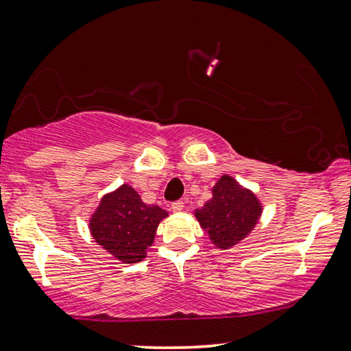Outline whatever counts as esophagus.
I'll return each instance as SVG.
<instances>
[{"mask_svg":"<svg viewBox=\"0 0 351 351\" xmlns=\"http://www.w3.org/2000/svg\"><path fill=\"white\" fill-rule=\"evenodd\" d=\"M171 209L174 210V213H180V210L184 209V203H182V201H174V203L171 204Z\"/></svg>","mask_w":351,"mask_h":351,"instance_id":"obj_1","label":"esophagus"}]
</instances>
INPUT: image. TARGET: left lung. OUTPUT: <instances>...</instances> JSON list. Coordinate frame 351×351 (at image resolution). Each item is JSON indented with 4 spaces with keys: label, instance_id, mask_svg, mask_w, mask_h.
Masks as SVG:
<instances>
[{
    "label": "left lung",
    "instance_id": "left-lung-1",
    "mask_svg": "<svg viewBox=\"0 0 351 351\" xmlns=\"http://www.w3.org/2000/svg\"><path fill=\"white\" fill-rule=\"evenodd\" d=\"M261 215L262 204L257 196L228 174H223L213 186V198L203 208L195 209L201 228L219 249L241 243L256 228Z\"/></svg>",
    "mask_w": 351,
    "mask_h": 351
}]
</instances>
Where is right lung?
I'll use <instances>...</instances> for the list:
<instances>
[{
  "label": "right lung",
  "instance_id": "1",
  "mask_svg": "<svg viewBox=\"0 0 351 351\" xmlns=\"http://www.w3.org/2000/svg\"><path fill=\"white\" fill-rule=\"evenodd\" d=\"M160 206H148L131 185L123 184L104 195L89 219L95 243L123 263H137L147 257L156 228L167 217Z\"/></svg>",
  "mask_w": 351,
  "mask_h": 351
}]
</instances>
